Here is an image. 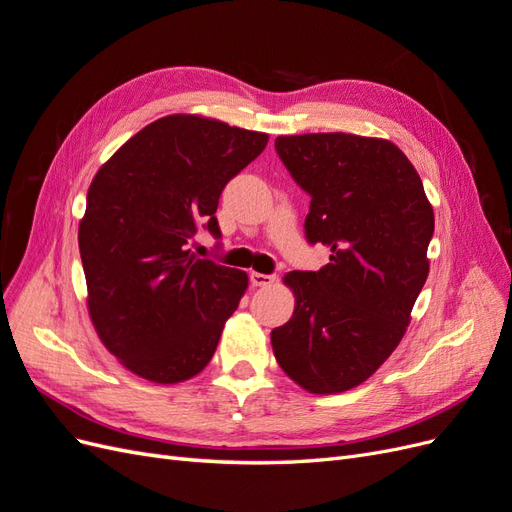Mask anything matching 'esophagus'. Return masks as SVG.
Segmentation results:
<instances>
[{
  "label": "esophagus",
  "instance_id": "obj_1",
  "mask_svg": "<svg viewBox=\"0 0 512 512\" xmlns=\"http://www.w3.org/2000/svg\"><path fill=\"white\" fill-rule=\"evenodd\" d=\"M275 282V275H267V273H258V271H252L250 273V284L254 288H265V286H271Z\"/></svg>",
  "mask_w": 512,
  "mask_h": 512
}]
</instances>
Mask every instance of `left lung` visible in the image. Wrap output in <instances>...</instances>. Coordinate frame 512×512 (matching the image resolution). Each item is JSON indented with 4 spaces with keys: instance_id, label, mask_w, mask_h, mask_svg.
<instances>
[{
    "instance_id": "1",
    "label": "left lung",
    "mask_w": 512,
    "mask_h": 512,
    "mask_svg": "<svg viewBox=\"0 0 512 512\" xmlns=\"http://www.w3.org/2000/svg\"><path fill=\"white\" fill-rule=\"evenodd\" d=\"M275 151L309 194L305 239L331 250L320 271H290L297 305L271 331L275 359L305 391L365 382L389 359L423 290L433 209L404 151L356 134L277 136Z\"/></svg>"
}]
</instances>
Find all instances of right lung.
I'll return each mask as SVG.
<instances>
[{"instance_id":"obj_1","label":"right lung","mask_w":512,"mask_h":512,"mask_svg":"<svg viewBox=\"0 0 512 512\" xmlns=\"http://www.w3.org/2000/svg\"><path fill=\"white\" fill-rule=\"evenodd\" d=\"M269 136L198 115H168L134 134L94 177L79 226L89 316L134 374L175 384L203 371L247 288L245 271L196 258L215 239L226 183Z\"/></svg>"}]
</instances>
